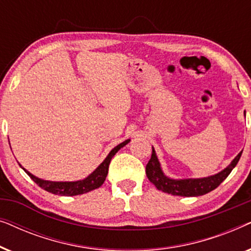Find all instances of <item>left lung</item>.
<instances>
[{
	"instance_id": "left-lung-1",
	"label": "left lung",
	"mask_w": 251,
	"mask_h": 251,
	"mask_svg": "<svg viewBox=\"0 0 251 251\" xmlns=\"http://www.w3.org/2000/svg\"><path fill=\"white\" fill-rule=\"evenodd\" d=\"M241 154L242 152H240L226 169L215 176L199 178V179L175 180L164 176L155 155V151L152 147V155H151L149 163L146 164V175L149 180L155 185L157 190L173 195H179V197H199V195L207 194L218 187L239 162Z\"/></svg>"
}]
</instances>
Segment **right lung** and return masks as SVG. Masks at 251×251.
<instances>
[{"label":"right lung","mask_w":251,"mask_h":251,"mask_svg":"<svg viewBox=\"0 0 251 251\" xmlns=\"http://www.w3.org/2000/svg\"><path fill=\"white\" fill-rule=\"evenodd\" d=\"M130 142V139H126V142H123L114 147L111 151V153L108 154L107 157L104 160L100 166H99L97 169H96L94 173H92L90 176H88L83 180H77V181H49V180H43L40 179L35 176H33L32 174L28 173V171L25 170V173L28 175V176L32 178V179L35 181V183L39 185L41 188L46 190L50 193L56 194V195H66V197H72V195H80L88 193L92 190H96V188L100 187L106 179V176L108 174V166L111 163L112 157L118 153L120 149H122L123 146L126 145ZM20 166V164H19Z\"/></svg>","instance_id":"obj_1"}]
</instances>
